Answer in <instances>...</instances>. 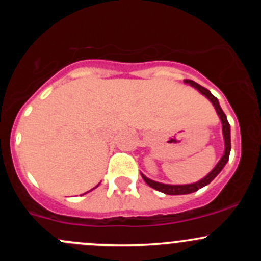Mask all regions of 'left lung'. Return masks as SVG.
I'll return each instance as SVG.
<instances>
[{"label":"left lung","mask_w":261,"mask_h":261,"mask_svg":"<svg viewBox=\"0 0 261 261\" xmlns=\"http://www.w3.org/2000/svg\"><path fill=\"white\" fill-rule=\"evenodd\" d=\"M184 82H186V83H189L192 87H194V88L198 89V91L201 92L202 94H204V96H206L207 98H208L210 101L212 102L213 106H215L216 111H217V114H218V116H220L221 121H222V131H223V138H225V154H223V156L221 158L220 162L217 163V165L215 167V169H213L208 175H206L203 179L197 181V183H193V184H186V186H169V184L158 183V181L149 179V178H146L145 175L141 174V175H143V179L145 180V183L147 184V186H150L151 188L156 189V191L163 192V193H165V194H170V196L193 193V192L198 191L199 188H203L204 186H207V184L211 183V181L215 179L216 177H217L218 173H220L221 170L223 169V167L226 165V163L228 162V156H230V151H231L230 123H228L227 117H226L225 112H223L222 109L220 107V103H218L217 98L213 96V94L208 91V89L204 88V87H202V86H199V84L196 83V82H193L191 80H184Z\"/></svg>","instance_id":"8db88e82"}]
</instances>
